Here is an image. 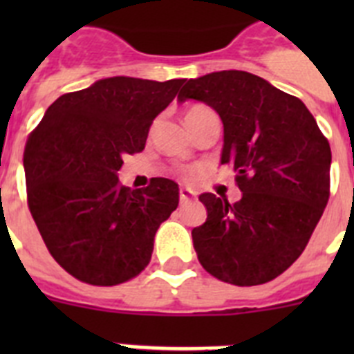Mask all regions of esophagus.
I'll use <instances>...</instances> for the list:
<instances>
[{"label": "esophagus", "mask_w": 354, "mask_h": 354, "mask_svg": "<svg viewBox=\"0 0 354 354\" xmlns=\"http://www.w3.org/2000/svg\"><path fill=\"white\" fill-rule=\"evenodd\" d=\"M179 196H180V202H189V200L195 198V192L193 189H189V187H183L179 192Z\"/></svg>", "instance_id": "esophagus-1"}]
</instances>
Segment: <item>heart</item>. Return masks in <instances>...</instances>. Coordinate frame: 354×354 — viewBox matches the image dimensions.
I'll return each instance as SVG.
<instances>
[{
  "label": "heart",
  "instance_id": "heart-1",
  "mask_svg": "<svg viewBox=\"0 0 354 354\" xmlns=\"http://www.w3.org/2000/svg\"><path fill=\"white\" fill-rule=\"evenodd\" d=\"M204 111H211V109H209V108H205V106H193V108H189V109H187V111H186V117H184V118L192 117V115L204 113Z\"/></svg>",
  "mask_w": 354,
  "mask_h": 354
}]
</instances>
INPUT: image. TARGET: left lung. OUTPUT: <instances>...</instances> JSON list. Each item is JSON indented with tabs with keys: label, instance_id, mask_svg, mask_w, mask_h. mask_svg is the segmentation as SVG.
<instances>
[{
	"label": "left lung",
	"instance_id": "1",
	"mask_svg": "<svg viewBox=\"0 0 354 354\" xmlns=\"http://www.w3.org/2000/svg\"><path fill=\"white\" fill-rule=\"evenodd\" d=\"M211 106L223 122L221 165L236 171L239 202L212 193L193 228L204 270L221 282L261 286L301 255L330 196V143L298 97L245 71L186 81L177 101Z\"/></svg>",
	"mask_w": 354,
	"mask_h": 354
}]
</instances>
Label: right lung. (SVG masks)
Instances as JSON below:
<instances>
[{
  "label": "right lung",
  "mask_w": 354,
  "mask_h": 354,
  "mask_svg": "<svg viewBox=\"0 0 354 354\" xmlns=\"http://www.w3.org/2000/svg\"><path fill=\"white\" fill-rule=\"evenodd\" d=\"M184 80L115 76L65 93L48 108L24 149L28 205L49 253L92 286L142 273L159 225L179 205V184L156 177L122 186L127 154L145 149L154 118Z\"/></svg>",
  "instance_id": "add662e5"
}]
</instances>
